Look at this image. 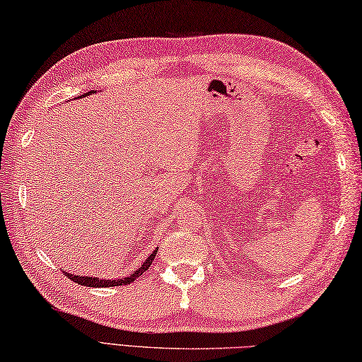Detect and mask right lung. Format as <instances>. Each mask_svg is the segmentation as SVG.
<instances>
[{
	"label": "right lung",
	"instance_id": "add662e5",
	"mask_svg": "<svg viewBox=\"0 0 362 362\" xmlns=\"http://www.w3.org/2000/svg\"><path fill=\"white\" fill-rule=\"evenodd\" d=\"M90 93H95V90L87 92V93H84V95H79V97H76V100H78V98H84V97H87V95H90ZM156 253H158V248L154 250V252H153L148 257H146L145 262H144L142 265H140V267H139L137 270L132 272V274H131L129 276H127V278H120V279H101V278H97V276H81V275L78 276V275L67 274V272H64V274H65V276L70 278L71 281H75V283H78V284H81V286H87V287H112V286H127V284H129V283L134 281L136 278H139L140 275H142L145 270H148V267L151 265V262L154 261V256H156Z\"/></svg>",
	"mask_w": 362,
	"mask_h": 362
}]
</instances>
